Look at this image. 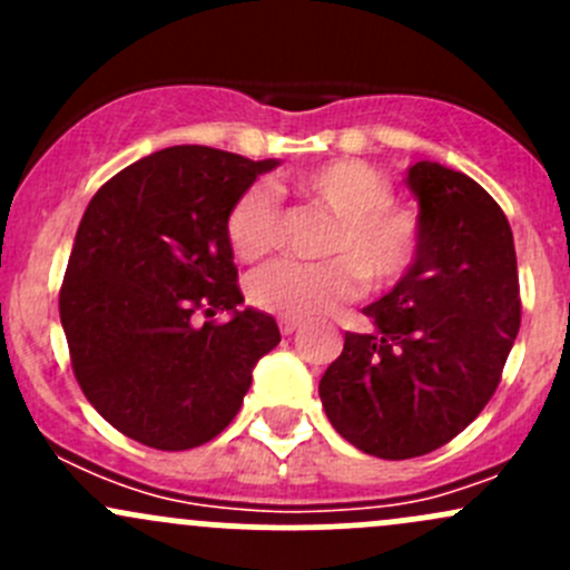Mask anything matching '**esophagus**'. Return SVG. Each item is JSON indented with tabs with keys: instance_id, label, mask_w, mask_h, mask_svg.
<instances>
[{
	"instance_id": "esophagus-1",
	"label": "esophagus",
	"mask_w": 570,
	"mask_h": 570,
	"mask_svg": "<svg viewBox=\"0 0 570 570\" xmlns=\"http://www.w3.org/2000/svg\"><path fill=\"white\" fill-rule=\"evenodd\" d=\"M278 327H281V333H284V336H292L295 331H301V322H297V320H281Z\"/></svg>"
}]
</instances>
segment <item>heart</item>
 <instances>
[{
    "label": "heart",
    "instance_id": "heart-1",
    "mask_svg": "<svg viewBox=\"0 0 570 570\" xmlns=\"http://www.w3.org/2000/svg\"><path fill=\"white\" fill-rule=\"evenodd\" d=\"M297 193L333 215L325 253L317 264L275 262L250 275L248 297L256 308L286 320H312L358 297L366 284L386 292L416 264L422 253V220L416 209L394 200L386 170L364 159H331L295 178ZM226 237L234 256L258 262L281 237L278 198L264 184H250L232 204Z\"/></svg>",
    "mask_w": 570,
    "mask_h": 570
}]
</instances>
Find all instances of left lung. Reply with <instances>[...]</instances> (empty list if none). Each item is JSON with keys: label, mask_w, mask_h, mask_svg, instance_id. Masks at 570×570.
Returning <instances> with one entry per match:
<instances>
[{"label": "left lung", "mask_w": 570, "mask_h": 570, "mask_svg": "<svg viewBox=\"0 0 570 570\" xmlns=\"http://www.w3.org/2000/svg\"><path fill=\"white\" fill-rule=\"evenodd\" d=\"M422 253L405 281L364 308L372 333H344L320 381L342 439L383 461L428 455L488 405L519 336L515 245L502 206L465 174L416 163Z\"/></svg>", "instance_id": "left-lung-1"}]
</instances>
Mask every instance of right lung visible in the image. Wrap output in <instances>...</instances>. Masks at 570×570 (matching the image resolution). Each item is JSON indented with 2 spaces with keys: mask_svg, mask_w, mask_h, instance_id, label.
Here are the masks:
<instances>
[{
  "mask_svg": "<svg viewBox=\"0 0 570 570\" xmlns=\"http://www.w3.org/2000/svg\"><path fill=\"white\" fill-rule=\"evenodd\" d=\"M275 165L174 146L90 198L60 286V322L79 389L129 439L181 452L220 435L256 361L281 342L269 314L239 312L226 237L237 195Z\"/></svg>",
  "mask_w": 570,
  "mask_h": 570,
  "instance_id": "right-lung-1",
  "label": "right lung"
}]
</instances>
